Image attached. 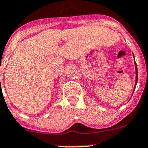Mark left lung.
Here are the masks:
<instances>
[{"label":"left lung","mask_w":148,"mask_h":148,"mask_svg":"<svg viewBox=\"0 0 148 148\" xmlns=\"http://www.w3.org/2000/svg\"><path fill=\"white\" fill-rule=\"evenodd\" d=\"M135 70H136V82H135V86H136L137 82H138V68H137V64H136V62H135Z\"/></svg>","instance_id":"8db88e82"}]
</instances>
